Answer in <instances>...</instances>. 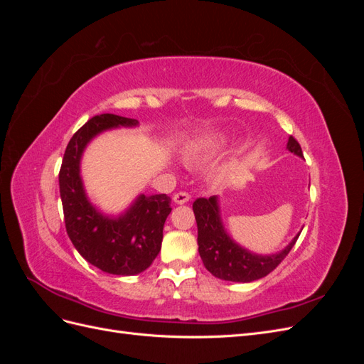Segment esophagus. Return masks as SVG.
I'll use <instances>...</instances> for the list:
<instances>
[{"label":"esophagus","mask_w":364,"mask_h":364,"mask_svg":"<svg viewBox=\"0 0 364 364\" xmlns=\"http://www.w3.org/2000/svg\"><path fill=\"white\" fill-rule=\"evenodd\" d=\"M190 194L186 193V191H179V193H176L174 196H173V200L178 203V205H183V203H186V202H190Z\"/></svg>","instance_id":"esophagus-1"}]
</instances>
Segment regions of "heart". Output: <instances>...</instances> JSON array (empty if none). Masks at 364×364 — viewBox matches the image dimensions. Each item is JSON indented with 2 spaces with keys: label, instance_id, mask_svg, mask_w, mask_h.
I'll return each instance as SVG.
<instances>
[{
  "label": "heart",
  "instance_id": "1",
  "mask_svg": "<svg viewBox=\"0 0 364 364\" xmlns=\"http://www.w3.org/2000/svg\"><path fill=\"white\" fill-rule=\"evenodd\" d=\"M214 147H215V144H214L213 141L205 142V144L196 147V149H193L190 151V159L196 161V159H202L205 156H209V155H211V151L214 150Z\"/></svg>",
  "mask_w": 364,
  "mask_h": 364
}]
</instances>
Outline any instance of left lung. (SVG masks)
<instances>
[{"mask_svg": "<svg viewBox=\"0 0 364 364\" xmlns=\"http://www.w3.org/2000/svg\"><path fill=\"white\" fill-rule=\"evenodd\" d=\"M287 149L297 156H304L301 144L293 136L289 138ZM193 211L197 222V232H199L197 245H199L203 266L215 278L225 281L252 282L267 277L289 255V252L299 238V234H297L291 243L277 255H255V253L240 247L225 232L215 196L209 199H205V197L196 199Z\"/></svg>", "mask_w": 364, "mask_h": 364, "instance_id": "1", "label": "left lung"}]
</instances>
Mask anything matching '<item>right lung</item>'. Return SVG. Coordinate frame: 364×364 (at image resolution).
Wrapping results in <instances>:
<instances>
[{"label":"right lung","mask_w":364,"mask_h":364,"mask_svg":"<svg viewBox=\"0 0 364 364\" xmlns=\"http://www.w3.org/2000/svg\"><path fill=\"white\" fill-rule=\"evenodd\" d=\"M136 124L134 118L114 114L87 119L70 139L59 171L65 228L74 247L97 269L121 277L144 272L158 257L171 199L167 194H141L126 214L109 218L87 202L80 179V158L87 142L100 132Z\"/></svg>","instance_id":"add662e5"}]
</instances>
